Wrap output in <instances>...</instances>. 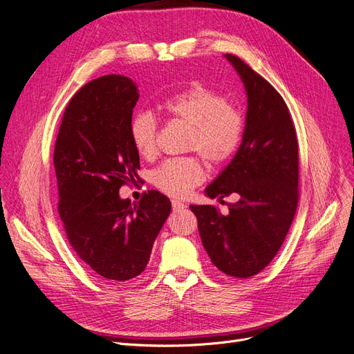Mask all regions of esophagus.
<instances>
[{
  "label": "esophagus",
  "mask_w": 354,
  "mask_h": 354,
  "mask_svg": "<svg viewBox=\"0 0 354 354\" xmlns=\"http://www.w3.org/2000/svg\"><path fill=\"white\" fill-rule=\"evenodd\" d=\"M172 208H174V212H180V210H184V208H187V204L179 201V200H172Z\"/></svg>",
  "instance_id": "1"
}]
</instances>
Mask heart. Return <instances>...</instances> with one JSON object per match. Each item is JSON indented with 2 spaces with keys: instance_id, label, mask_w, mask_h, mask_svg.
Masks as SVG:
<instances>
[{
  "instance_id": "1",
  "label": "heart",
  "mask_w": 354,
  "mask_h": 354,
  "mask_svg": "<svg viewBox=\"0 0 354 354\" xmlns=\"http://www.w3.org/2000/svg\"><path fill=\"white\" fill-rule=\"evenodd\" d=\"M157 109L166 118L187 125L184 150L198 153L212 166L230 160L243 138V116L238 108L225 102L217 91L201 83L163 97ZM129 138L136 151L151 159L157 153L159 122L150 112H137L129 121ZM205 179L197 156H182L165 160L153 170V185L170 195L185 197Z\"/></svg>"
}]
</instances>
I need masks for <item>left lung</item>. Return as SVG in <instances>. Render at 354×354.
<instances>
[{
  "label": "left lung",
  "instance_id": "1",
  "mask_svg": "<svg viewBox=\"0 0 354 354\" xmlns=\"http://www.w3.org/2000/svg\"><path fill=\"white\" fill-rule=\"evenodd\" d=\"M226 58L248 95L242 144L205 194H234L226 216L216 205H189L197 216L204 250L212 263L234 279L263 271L277 255L299 203V146L289 108L279 91L239 57Z\"/></svg>",
  "mask_w": 354,
  "mask_h": 354
}]
</instances>
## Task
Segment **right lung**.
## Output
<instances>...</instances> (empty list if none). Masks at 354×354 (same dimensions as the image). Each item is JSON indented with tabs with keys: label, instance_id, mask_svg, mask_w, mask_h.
<instances>
[{
	"label": "right lung",
	"instance_id": "add662e5",
	"mask_svg": "<svg viewBox=\"0 0 354 354\" xmlns=\"http://www.w3.org/2000/svg\"><path fill=\"white\" fill-rule=\"evenodd\" d=\"M138 100L128 77L111 74L83 86L65 108L54 150L58 213L67 239L99 280L122 284L146 270L170 201L159 191L131 204L120 197L138 179L129 138Z\"/></svg>",
	"mask_w": 354,
	"mask_h": 354
}]
</instances>
